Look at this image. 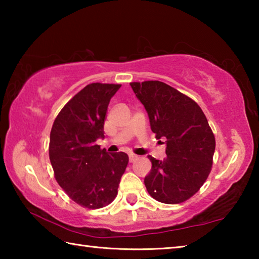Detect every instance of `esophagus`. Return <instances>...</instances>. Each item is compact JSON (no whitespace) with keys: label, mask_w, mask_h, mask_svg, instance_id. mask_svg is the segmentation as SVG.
<instances>
[{"label":"esophagus","mask_w":259,"mask_h":259,"mask_svg":"<svg viewBox=\"0 0 259 259\" xmlns=\"http://www.w3.org/2000/svg\"><path fill=\"white\" fill-rule=\"evenodd\" d=\"M138 159V156L137 155H135V154H129V161L130 162H134V161H136Z\"/></svg>","instance_id":"34e87169"}]
</instances>
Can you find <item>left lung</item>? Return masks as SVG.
<instances>
[{
  "label": "left lung",
  "instance_id": "obj_1",
  "mask_svg": "<svg viewBox=\"0 0 259 259\" xmlns=\"http://www.w3.org/2000/svg\"><path fill=\"white\" fill-rule=\"evenodd\" d=\"M130 85L146 109L153 133L166 139V157L148 156L147 192L162 203L184 202L200 190L211 170L216 142L207 117L194 100L163 82Z\"/></svg>",
  "mask_w": 259,
  "mask_h": 259
}]
</instances>
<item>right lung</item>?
I'll return each instance as SVG.
<instances>
[{"instance_id": "add662e5", "label": "right lung", "mask_w": 259, "mask_h": 259, "mask_svg": "<svg viewBox=\"0 0 259 259\" xmlns=\"http://www.w3.org/2000/svg\"><path fill=\"white\" fill-rule=\"evenodd\" d=\"M121 84L91 83L57 115L50 133L49 156L55 177L74 202L98 209L115 199L129 157L108 154L96 145L104 137L109 100Z\"/></svg>"}]
</instances>
